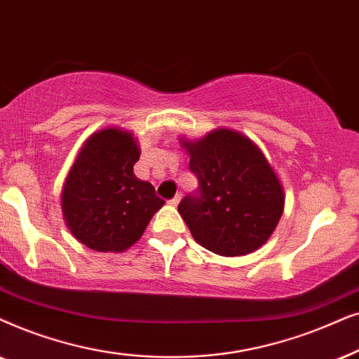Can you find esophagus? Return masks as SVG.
<instances>
[{
	"label": "esophagus",
	"mask_w": 359,
	"mask_h": 359,
	"mask_svg": "<svg viewBox=\"0 0 359 359\" xmlns=\"http://www.w3.org/2000/svg\"><path fill=\"white\" fill-rule=\"evenodd\" d=\"M180 198H182V195L177 194L174 198H170V200H169V203H170V205H174V207H177V205H179V202H180Z\"/></svg>",
	"instance_id": "esophagus-1"
}]
</instances>
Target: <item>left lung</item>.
<instances>
[{
  "label": "left lung",
  "mask_w": 359,
  "mask_h": 359,
  "mask_svg": "<svg viewBox=\"0 0 359 359\" xmlns=\"http://www.w3.org/2000/svg\"><path fill=\"white\" fill-rule=\"evenodd\" d=\"M182 144L198 180L197 192L179 203L194 240L219 256L261 248L284 212V190L259 147L226 128Z\"/></svg>",
  "instance_id": "left-lung-1"
}]
</instances>
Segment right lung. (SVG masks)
Listing matches in <instances>:
<instances>
[{
    "label": "right lung",
    "instance_id": "obj_1",
    "mask_svg": "<svg viewBox=\"0 0 359 359\" xmlns=\"http://www.w3.org/2000/svg\"><path fill=\"white\" fill-rule=\"evenodd\" d=\"M137 159L136 140L119 128L95 133L76 156L62 190V212L72 235L90 250H128L164 205L133 172Z\"/></svg>",
    "mask_w": 359,
    "mask_h": 359
}]
</instances>
